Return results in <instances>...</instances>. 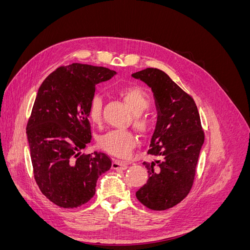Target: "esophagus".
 <instances>
[{"mask_svg":"<svg viewBox=\"0 0 250 250\" xmlns=\"http://www.w3.org/2000/svg\"><path fill=\"white\" fill-rule=\"evenodd\" d=\"M127 167H128V164L126 162L119 161V160H115L111 164V168L113 170H125Z\"/></svg>","mask_w":250,"mask_h":250,"instance_id":"esophagus-1","label":"esophagus"}]
</instances>
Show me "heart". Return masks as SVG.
Segmentation results:
<instances>
[{
	"instance_id": "obj_1",
	"label": "heart",
	"mask_w": 250,
	"mask_h": 250,
	"mask_svg": "<svg viewBox=\"0 0 250 250\" xmlns=\"http://www.w3.org/2000/svg\"><path fill=\"white\" fill-rule=\"evenodd\" d=\"M120 96L129 109L134 113L133 125L137 130L146 135L151 130V121L147 116H142L150 106V100L147 94L138 86H127L119 92ZM103 99L100 95L95 94L90 98L87 113L92 122L98 124L102 120ZM99 147L106 152L119 157H126L137 144V137L129 130H110L101 135L98 141Z\"/></svg>"
}]
</instances>
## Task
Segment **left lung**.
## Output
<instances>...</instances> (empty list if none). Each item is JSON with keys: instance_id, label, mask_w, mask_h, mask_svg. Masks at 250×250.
Here are the masks:
<instances>
[{"instance_id": "1", "label": "left lung", "mask_w": 250, "mask_h": 250, "mask_svg": "<svg viewBox=\"0 0 250 250\" xmlns=\"http://www.w3.org/2000/svg\"><path fill=\"white\" fill-rule=\"evenodd\" d=\"M132 77L152 89L157 109L148 150L156 160L143 163L148 170V180L135 196L148 208L165 210L176 206L191 191L204 132L194 99L165 72L147 67Z\"/></svg>"}]
</instances>
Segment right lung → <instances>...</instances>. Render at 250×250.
Masks as SVG:
<instances>
[{
	"label": "right lung",
	"mask_w": 250,
	"mask_h": 250,
	"mask_svg": "<svg viewBox=\"0 0 250 250\" xmlns=\"http://www.w3.org/2000/svg\"><path fill=\"white\" fill-rule=\"evenodd\" d=\"M117 73L103 66L72 63L43 80L27 123L34 179L42 193L63 208L86 203L97 179L111 167L102 152L81 153L92 140L87 107L98 83Z\"/></svg>",
	"instance_id": "add662e5"
}]
</instances>
